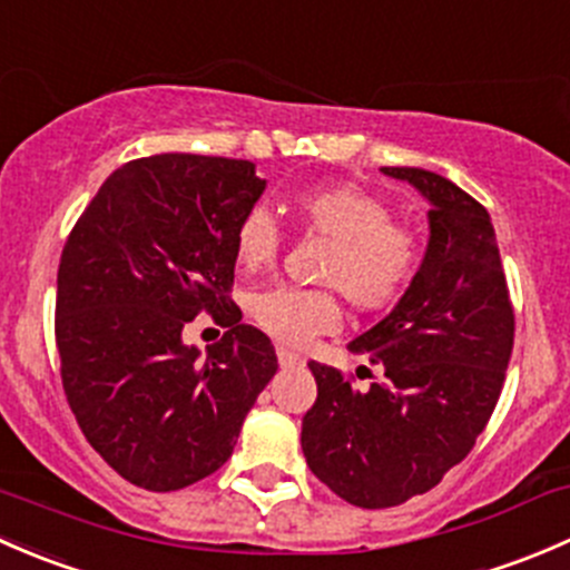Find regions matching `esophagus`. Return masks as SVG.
Wrapping results in <instances>:
<instances>
[{
    "instance_id": "1",
    "label": "esophagus",
    "mask_w": 570,
    "mask_h": 570,
    "mask_svg": "<svg viewBox=\"0 0 570 570\" xmlns=\"http://www.w3.org/2000/svg\"><path fill=\"white\" fill-rule=\"evenodd\" d=\"M278 364H281V366H301L303 358H301V355L292 353V350L278 347Z\"/></svg>"
}]
</instances>
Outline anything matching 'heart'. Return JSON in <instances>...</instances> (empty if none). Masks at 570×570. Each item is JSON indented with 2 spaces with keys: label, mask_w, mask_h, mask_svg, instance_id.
I'll return each instance as SVG.
<instances>
[{
  "label": "heart",
  "mask_w": 570,
  "mask_h": 570,
  "mask_svg": "<svg viewBox=\"0 0 570 570\" xmlns=\"http://www.w3.org/2000/svg\"><path fill=\"white\" fill-rule=\"evenodd\" d=\"M289 212L303 232L325 239L322 284L333 286L358 312H377L411 286L422 267V239L394 223V209L355 184H322L297 193ZM281 228L264 206H250L234 228V258L245 273L278 258ZM250 317L286 347H303L342 320L331 289L275 286L250 295Z\"/></svg>",
  "instance_id": "b5f03b06"
}]
</instances>
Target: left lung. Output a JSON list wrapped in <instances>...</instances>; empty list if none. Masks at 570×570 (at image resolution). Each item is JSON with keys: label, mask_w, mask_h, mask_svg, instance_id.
I'll list each match as a JSON object with an SVG mask.
<instances>
[{"label": "left lung", "mask_w": 570, "mask_h": 570, "mask_svg": "<svg viewBox=\"0 0 570 570\" xmlns=\"http://www.w3.org/2000/svg\"><path fill=\"white\" fill-rule=\"evenodd\" d=\"M381 170L430 204L428 250L392 314L347 344L381 381L353 389L312 361L317 402L301 433L308 469L370 510L430 491L469 455L502 394L515 327L485 206L433 170Z\"/></svg>", "instance_id": "left-lung-1"}]
</instances>
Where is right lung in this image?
<instances>
[{
  "label": "right lung",
  "instance_id": "right-lung-1",
  "mask_svg": "<svg viewBox=\"0 0 570 570\" xmlns=\"http://www.w3.org/2000/svg\"><path fill=\"white\" fill-rule=\"evenodd\" d=\"M264 187L248 159H131L62 248V389L85 439L131 485L178 491L220 469L278 370L269 338L228 297L234 228ZM204 307L229 331L200 360L180 331Z\"/></svg>",
  "mask_w": 570,
  "mask_h": 570
}]
</instances>
